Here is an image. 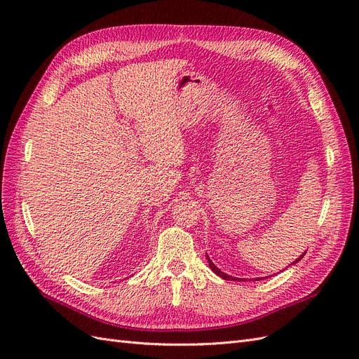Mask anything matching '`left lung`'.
Wrapping results in <instances>:
<instances>
[{
	"label": "left lung",
	"mask_w": 359,
	"mask_h": 359,
	"mask_svg": "<svg viewBox=\"0 0 359 359\" xmlns=\"http://www.w3.org/2000/svg\"><path fill=\"white\" fill-rule=\"evenodd\" d=\"M304 255H306V253H304ZM304 255L302 256H299L297 260H295V262H293V264H297L298 262V260H301L302 257H304ZM206 259H208V264H210V268L214 271V273L217 274V276H220L222 278H224V280H243V278H236V277H232V276H227V274H224L223 273V271H220L219 268H217L214 264H212V260L208 257V255H206ZM255 280H262V278H255ZM245 281V280H244Z\"/></svg>",
	"instance_id": "left-lung-1"
}]
</instances>
